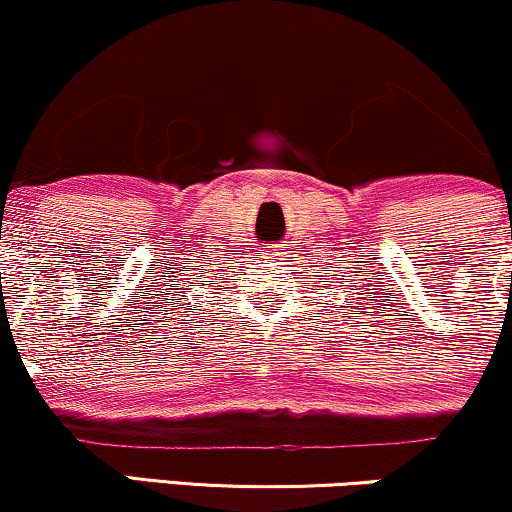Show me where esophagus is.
I'll return each mask as SVG.
<instances>
[{
    "instance_id": "1",
    "label": "esophagus",
    "mask_w": 512,
    "mask_h": 512,
    "mask_svg": "<svg viewBox=\"0 0 512 512\" xmlns=\"http://www.w3.org/2000/svg\"><path fill=\"white\" fill-rule=\"evenodd\" d=\"M282 256H285V254H282V251H280V249H268V251H266V254H263L261 258H263V261L277 263V261H285V258H282Z\"/></svg>"
}]
</instances>
